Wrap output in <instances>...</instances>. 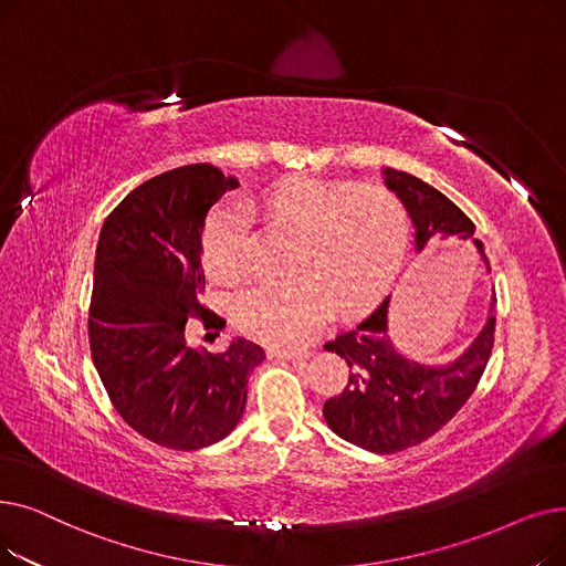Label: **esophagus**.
Returning a JSON list of instances; mask_svg holds the SVG:
<instances>
[{"mask_svg":"<svg viewBox=\"0 0 566 566\" xmlns=\"http://www.w3.org/2000/svg\"><path fill=\"white\" fill-rule=\"evenodd\" d=\"M268 358H275V360H293V363H298V360L307 358V353H303V350H289V348H277V346H273V348H268Z\"/></svg>","mask_w":566,"mask_h":566,"instance_id":"obj_1","label":"esophagus"}]
</instances>
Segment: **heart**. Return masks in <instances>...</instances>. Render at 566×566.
I'll return each instance as SVG.
<instances>
[{"instance_id":"b5f03b06","label":"heart","mask_w":566,"mask_h":566,"mask_svg":"<svg viewBox=\"0 0 566 566\" xmlns=\"http://www.w3.org/2000/svg\"><path fill=\"white\" fill-rule=\"evenodd\" d=\"M268 218L301 233L289 280L263 282L238 295V328L273 346L310 344L335 305L363 307L395 271L406 243L399 201L376 188L353 190L318 178H289L261 199ZM252 213L241 197L224 199L208 218L203 250L220 280H238L252 261Z\"/></svg>"}]
</instances>
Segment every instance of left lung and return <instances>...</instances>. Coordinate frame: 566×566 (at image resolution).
Listing matches in <instances>:
<instances>
[{"instance_id":"obj_1","label":"left lung","mask_w":566,"mask_h":566,"mask_svg":"<svg viewBox=\"0 0 566 566\" xmlns=\"http://www.w3.org/2000/svg\"><path fill=\"white\" fill-rule=\"evenodd\" d=\"M380 176L412 222L415 254L438 243L470 241L491 271L482 241L472 235L474 224L454 201L412 174L382 167ZM390 303L392 295L353 331L323 346L350 367L344 392L325 401L323 418L339 438L376 454L420 444L454 418L486 369L495 331V316L489 314L461 355L427 363L392 342Z\"/></svg>"}]
</instances>
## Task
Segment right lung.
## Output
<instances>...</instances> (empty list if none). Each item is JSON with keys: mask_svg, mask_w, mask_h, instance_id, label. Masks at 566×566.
<instances>
[{"mask_svg": "<svg viewBox=\"0 0 566 566\" xmlns=\"http://www.w3.org/2000/svg\"><path fill=\"white\" fill-rule=\"evenodd\" d=\"M213 165H186L135 188L105 220L96 248L88 344L116 412L144 438L201 450L241 422L248 378L265 358L233 337L222 353L192 346L224 321L201 305V233L211 206L238 188Z\"/></svg>", "mask_w": 566, "mask_h": 566, "instance_id": "1", "label": "right lung"}]
</instances>
